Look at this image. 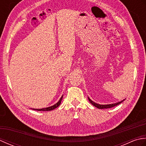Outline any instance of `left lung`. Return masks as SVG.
Masks as SVG:
<instances>
[{"mask_svg": "<svg viewBox=\"0 0 146 146\" xmlns=\"http://www.w3.org/2000/svg\"><path fill=\"white\" fill-rule=\"evenodd\" d=\"M88 100H89L90 102V103H91L93 105H94V106L98 108H100V109H104V108H111V107H115V106H117V105H119L120 104L122 103V102L123 100H122V101L118 102V103H116V104H108V105H100V104H96V103H95V102H93V101H92V100H90V99L89 98H88Z\"/></svg>", "mask_w": 146, "mask_h": 146, "instance_id": "1", "label": "left lung"}]
</instances>
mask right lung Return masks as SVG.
Here are the masks:
<instances>
[{"mask_svg":"<svg viewBox=\"0 0 146 146\" xmlns=\"http://www.w3.org/2000/svg\"><path fill=\"white\" fill-rule=\"evenodd\" d=\"M62 98H63V96L61 97V98L60 99V100H59L56 104H54V105H52V106L51 107H49L47 108H41V109H33V110H38V111H50V110H52L55 109L56 108H57L59 105H60L61 100H62Z\"/></svg>","mask_w":146,"mask_h":146,"instance_id":"1","label":"right lung"}]
</instances>
